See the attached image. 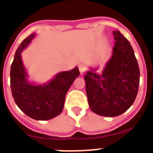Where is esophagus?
<instances>
[{"label": "esophagus", "instance_id": "esophagus-1", "mask_svg": "<svg viewBox=\"0 0 153 153\" xmlns=\"http://www.w3.org/2000/svg\"><path fill=\"white\" fill-rule=\"evenodd\" d=\"M85 70H86V67H85V64H81L80 65H79V71H80L81 74H82L83 73L85 72Z\"/></svg>", "mask_w": 153, "mask_h": 153}]
</instances>
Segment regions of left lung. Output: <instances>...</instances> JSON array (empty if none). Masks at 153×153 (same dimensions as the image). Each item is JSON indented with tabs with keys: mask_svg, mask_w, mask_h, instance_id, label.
Segmentation results:
<instances>
[{
	"mask_svg": "<svg viewBox=\"0 0 153 153\" xmlns=\"http://www.w3.org/2000/svg\"><path fill=\"white\" fill-rule=\"evenodd\" d=\"M112 56L101 74L94 70L84 76L89 108L105 117H115L128 110L137 97L140 71L132 46L119 30L113 31Z\"/></svg>",
	"mask_w": 153,
	"mask_h": 153,
	"instance_id": "left-lung-1",
	"label": "left lung"
}]
</instances>
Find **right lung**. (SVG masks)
<instances>
[{
  "label": "right lung",
  "instance_id": "obj_1",
  "mask_svg": "<svg viewBox=\"0 0 153 153\" xmlns=\"http://www.w3.org/2000/svg\"><path fill=\"white\" fill-rule=\"evenodd\" d=\"M34 35L32 33L25 38L16 50L11 66L10 85L15 102L21 111L33 120H48L63 111L66 94L80 73L79 68H75L57 74L53 80L44 85L28 82L21 53Z\"/></svg>",
  "mask_w": 153,
  "mask_h": 153
}]
</instances>
